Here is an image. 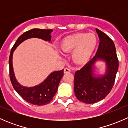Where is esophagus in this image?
I'll return each mask as SVG.
<instances>
[{
  "label": "esophagus",
  "mask_w": 128,
  "mask_h": 128,
  "mask_svg": "<svg viewBox=\"0 0 128 128\" xmlns=\"http://www.w3.org/2000/svg\"><path fill=\"white\" fill-rule=\"evenodd\" d=\"M70 70L69 69V68H65L64 69V74H68V73H70Z\"/></svg>",
  "instance_id": "1"
}]
</instances>
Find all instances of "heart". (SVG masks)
<instances>
[{
	"instance_id": "1",
	"label": "heart",
	"mask_w": 128,
	"mask_h": 128,
	"mask_svg": "<svg viewBox=\"0 0 128 128\" xmlns=\"http://www.w3.org/2000/svg\"><path fill=\"white\" fill-rule=\"evenodd\" d=\"M97 38L93 33H78L72 34L63 40L60 49L64 52L72 50V60L77 64H83L88 61L94 53Z\"/></svg>"
}]
</instances>
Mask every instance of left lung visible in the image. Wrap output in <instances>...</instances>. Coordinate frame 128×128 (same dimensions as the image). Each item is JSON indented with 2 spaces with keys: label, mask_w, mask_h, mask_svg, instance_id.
<instances>
[{
  "label": "left lung",
  "mask_w": 128,
  "mask_h": 128,
  "mask_svg": "<svg viewBox=\"0 0 128 128\" xmlns=\"http://www.w3.org/2000/svg\"><path fill=\"white\" fill-rule=\"evenodd\" d=\"M100 43L95 56L74 76V92L79 101L87 104L102 100L110 92L118 70V59L115 46L108 35L96 28ZM101 60L106 62L104 74L94 73L95 62Z\"/></svg>",
  "instance_id": "1"
}]
</instances>
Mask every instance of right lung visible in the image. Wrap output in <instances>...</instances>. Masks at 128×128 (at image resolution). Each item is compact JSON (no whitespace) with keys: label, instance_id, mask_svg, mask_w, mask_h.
Instances as JSON below:
<instances>
[{"label":"right lung","instance_id":"add662e5","mask_svg":"<svg viewBox=\"0 0 128 128\" xmlns=\"http://www.w3.org/2000/svg\"><path fill=\"white\" fill-rule=\"evenodd\" d=\"M53 30H42L33 28L24 32L18 38L10 51L9 57L10 78L15 91L26 102L34 105H44L51 102L56 94L59 82L64 75V70L51 72L42 82L34 87H24L22 86L16 79L13 68L12 58L15 49L24 40L36 38L51 42V33Z\"/></svg>","mask_w":128,"mask_h":128}]
</instances>
